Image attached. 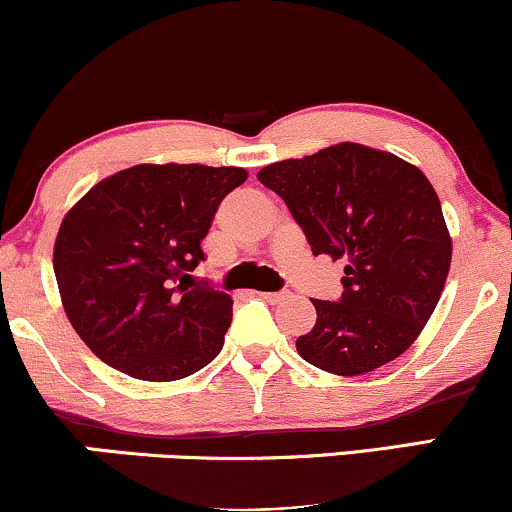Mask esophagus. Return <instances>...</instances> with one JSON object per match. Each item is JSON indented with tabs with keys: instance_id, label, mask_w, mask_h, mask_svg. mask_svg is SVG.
<instances>
[{
	"instance_id": "esophagus-1",
	"label": "esophagus",
	"mask_w": 512,
	"mask_h": 512,
	"mask_svg": "<svg viewBox=\"0 0 512 512\" xmlns=\"http://www.w3.org/2000/svg\"><path fill=\"white\" fill-rule=\"evenodd\" d=\"M257 296H260L262 301H267V303H279V301H284V298L289 296V293H272V291H260V293H257Z\"/></svg>"
}]
</instances>
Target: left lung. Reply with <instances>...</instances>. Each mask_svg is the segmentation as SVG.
Wrapping results in <instances>:
<instances>
[{
  "mask_svg": "<svg viewBox=\"0 0 512 512\" xmlns=\"http://www.w3.org/2000/svg\"><path fill=\"white\" fill-rule=\"evenodd\" d=\"M257 180L284 199L313 255L346 262L342 301L313 298L301 358L349 378L402 356L436 310L452 260L426 175L390 151L342 142L264 166Z\"/></svg>",
  "mask_w": 512,
  "mask_h": 512,
  "instance_id": "obj_1",
  "label": "left lung"
}]
</instances>
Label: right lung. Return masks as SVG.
Masks as SVG:
<instances>
[{"mask_svg": "<svg viewBox=\"0 0 512 512\" xmlns=\"http://www.w3.org/2000/svg\"><path fill=\"white\" fill-rule=\"evenodd\" d=\"M245 180L248 170L236 166L139 163L96 182L67 211L52 250L57 289L103 363L170 383L219 356L231 296L182 279L204 260L221 199Z\"/></svg>", "mask_w": 512, "mask_h": 512, "instance_id": "right-lung-1", "label": "right lung"}]
</instances>
